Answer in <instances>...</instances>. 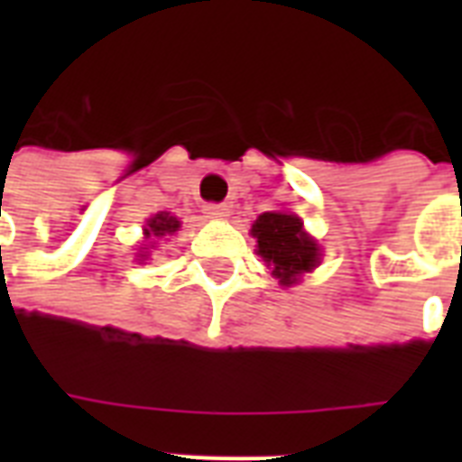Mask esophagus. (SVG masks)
<instances>
[{
	"label": "esophagus",
	"instance_id": "obj_1",
	"mask_svg": "<svg viewBox=\"0 0 462 462\" xmlns=\"http://www.w3.org/2000/svg\"><path fill=\"white\" fill-rule=\"evenodd\" d=\"M203 213L213 220H225V217L230 216V208L225 206V203H206L203 206Z\"/></svg>",
	"mask_w": 462,
	"mask_h": 462
}]
</instances>
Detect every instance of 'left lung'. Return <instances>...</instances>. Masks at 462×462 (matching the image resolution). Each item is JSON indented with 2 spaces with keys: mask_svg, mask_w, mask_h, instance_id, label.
<instances>
[{
  "mask_svg": "<svg viewBox=\"0 0 462 462\" xmlns=\"http://www.w3.org/2000/svg\"><path fill=\"white\" fill-rule=\"evenodd\" d=\"M252 235L256 237L259 256L266 261V266L273 268L271 275H275L285 288L300 282L304 273H311L319 266L321 249L316 239L304 232L302 220L295 213H261L252 225Z\"/></svg>",
  "mask_w": 462,
  "mask_h": 462,
  "instance_id": "obj_1",
  "label": "left lung"
}]
</instances>
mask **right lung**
Masks as SVG:
<instances>
[{
    "mask_svg": "<svg viewBox=\"0 0 462 462\" xmlns=\"http://www.w3.org/2000/svg\"><path fill=\"white\" fill-rule=\"evenodd\" d=\"M177 230H180V220L177 217L170 216V213H158V216L148 220L146 227H143V235H146V239L165 237V235H172ZM141 256H148V254H141Z\"/></svg>",
    "mask_w": 462,
    "mask_h": 462,
    "instance_id": "right-lung-1",
    "label": "right lung"
}]
</instances>
